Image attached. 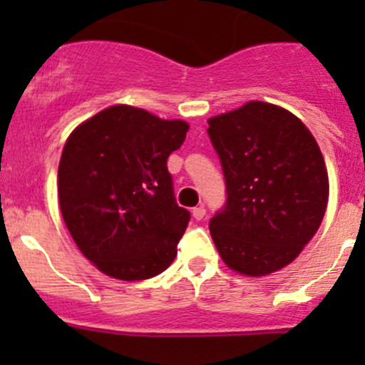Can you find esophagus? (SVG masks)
I'll return each mask as SVG.
<instances>
[{
    "instance_id": "34e87169",
    "label": "esophagus",
    "mask_w": 365,
    "mask_h": 365,
    "mask_svg": "<svg viewBox=\"0 0 365 365\" xmlns=\"http://www.w3.org/2000/svg\"><path fill=\"white\" fill-rule=\"evenodd\" d=\"M205 213H206V210H205V206H196V208L192 210V217L196 220H201L205 217Z\"/></svg>"
}]
</instances>
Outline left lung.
Returning a JSON list of instances; mask_svg holds the SVG:
<instances>
[{
    "mask_svg": "<svg viewBox=\"0 0 365 365\" xmlns=\"http://www.w3.org/2000/svg\"><path fill=\"white\" fill-rule=\"evenodd\" d=\"M208 135L227 196L210 220L217 251L244 275L281 270L314 237L329 203L318 143L295 114L256 101L210 118Z\"/></svg>",
    "mask_w": 365,
    "mask_h": 365,
    "instance_id": "1",
    "label": "left lung"
}]
</instances>
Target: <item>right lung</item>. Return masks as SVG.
I'll return each instance as SVG.
<instances>
[{
	"label": "right lung",
	"instance_id": "1",
	"mask_svg": "<svg viewBox=\"0 0 365 365\" xmlns=\"http://www.w3.org/2000/svg\"><path fill=\"white\" fill-rule=\"evenodd\" d=\"M189 125L145 109L111 106L70 134L58 168L61 215L79 251L106 275L143 281L176 256L189 224L168 157Z\"/></svg>",
	"mask_w": 365,
	"mask_h": 365
}]
</instances>
